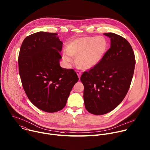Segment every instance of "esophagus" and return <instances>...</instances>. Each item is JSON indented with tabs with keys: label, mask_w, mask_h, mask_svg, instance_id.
I'll return each mask as SVG.
<instances>
[{
	"label": "esophagus",
	"mask_w": 150,
	"mask_h": 150,
	"mask_svg": "<svg viewBox=\"0 0 150 150\" xmlns=\"http://www.w3.org/2000/svg\"><path fill=\"white\" fill-rule=\"evenodd\" d=\"M76 73H77V75H78V77H79V78L80 79V77H81V74H82V73L81 72H79V71H76Z\"/></svg>",
	"instance_id": "1"
}]
</instances>
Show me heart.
Instances as JSON below:
<instances>
[{
	"instance_id": "heart-1",
	"label": "heart",
	"mask_w": 150,
	"mask_h": 150,
	"mask_svg": "<svg viewBox=\"0 0 150 150\" xmlns=\"http://www.w3.org/2000/svg\"><path fill=\"white\" fill-rule=\"evenodd\" d=\"M108 46L107 40L102 36H87L71 40L67 51L63 53V58L72 62L71 56L76 58L78 65L84 69H89L97 65L104 57Z\"/></svg>"
}]
</instances>
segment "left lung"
Instances as JSON below:
<instances>
[{"label":"left lung","instance_id":"8db88e82","mask_svg":"<svg viewBox=\"0 0 150 150\" xmlns=\"http://www.w3.org/2000/svg\"><path fill=\"white\" fill-rule=\"evenodd\" d=\"M104 34L111 39L110 48L100 62L81 76L85 108L97 115L112 111L122 101L135 64L132 48L125 38L114 33Z\"/></svg>","mask_w":150,"mask_h":150}]
</instances>
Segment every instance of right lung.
Returning <instances> with one entry per match:
<instances>
[{
  "label": "right lung",
  "mask_w": 150,
  "mask_h": 150,
  "mask_svg": "<svg viewBox=\"0 0 150 150\" xmlns=\"http://www.w3.org/2000/svg\"><path fill=\"white\" fill-rule=\"evenodd\" d=\"M56 33L38 32L23 41L19 54V72L23 89L38 108L55 112L66 105L79 79L73 69L60 67L62 42Z\"/></svg>",
  "instance_id": "obj_1"
}]
</instances>
